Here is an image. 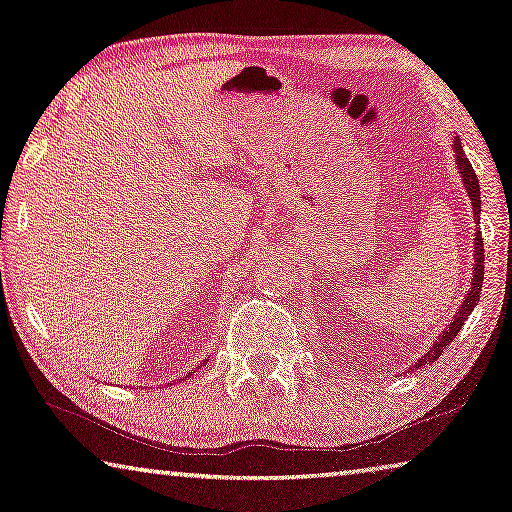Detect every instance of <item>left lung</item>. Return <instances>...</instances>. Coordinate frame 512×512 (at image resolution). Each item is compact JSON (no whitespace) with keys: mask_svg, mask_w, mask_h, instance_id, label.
<instances>
[{"mask_svg":"<svg viewBox=\"0 0 512 512\" xmlns=\"http://www.w3.org/2000/svg\"><path fill=\"white\" fill-rule=\"evenodd\" d=\"M453 150H456V161H458V168H460V175H462V182H465V189L469 193V198H472V207H474V218L476 223L481 221V189H478V177L474 173L472 164H469V159L465 157V152H462V145H460V139L453 141ZM474 275H472V287H469L465 300H462V305L458 307L456 316H453L451 326L446 328L440 337H435L433 342V348L428 351L424 358L417 360L415 364H412L410 371L415 369H421L424 364H433L440 355L444 353V348L449 346L451 342H456L458 332L460 328L465 326L467 316L472 314L474 307L478 305V298H481V287H483V269H485V255H483V239H481V232L474 234Z\"/></svg>","mask_w":512,"mask_h":512,"instance_id":"1","label":"left lung"}]
</instances>
